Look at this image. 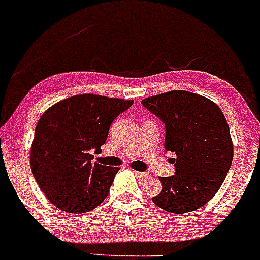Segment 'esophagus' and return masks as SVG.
Instances as JSON below:
<instances>
[{"mask_svg": "<svg viewBox=\"0 0 260 260\" xmlns=\"http://www.w3.org/2000/svg\"><path fill=\"white\" fill-rule=\"evenodd\" d=\"M135 174L139 178H141V179H147V178L150 177V174H148L147 172H135Z\"/></svg>", "mask_w": 260, "mask_h": 260, "instance_id": "1", "label": "esophagus"}]
</instances>
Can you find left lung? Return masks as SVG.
<instances>
[{"instance_id": "8db88e82", "label": "left lung", "mask_w": 260, "mask_h": 260, "mask_svg": "<svg viewBox=\"0 0 260 260\" xmlns=\"http://www.w3.org/2000/svg\"><path fill=\"white\" fill-rule=\"evenodd\" d=\"M165 125V152L174 174L161 177L163 188L152 201L172 214L205 205L222 185L233 158L226 118L214 102L185 91H172L141 102Z\"/></svg>"}]
</instances>
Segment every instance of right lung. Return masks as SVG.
<instances>
[{
    "mask_svg": "<svg viewBox=\"0 0 260 260\" xmlns=\"http://www.w3.org/2000/svg\"><path fill=\"white\" fill-rule=\"evenodd\" d=\"M134 101L95 94L70 97L49 108L38 121L30 167L38 185L57 209L83 214L107 198L119 168L92 163L109 127Z\"/></svg>",
    "mask_w": 260,
    "mask_h": 260,
    "instance_id": "add662e5",
    "label": "right lung"
}]
</instances>
